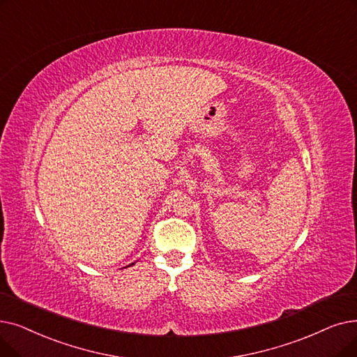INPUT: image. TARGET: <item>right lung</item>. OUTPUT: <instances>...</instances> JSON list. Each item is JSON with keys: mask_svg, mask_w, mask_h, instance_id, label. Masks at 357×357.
Instances as JSON below:
<instances>
[{"mask_svg": "<svg viewBox=\"0 0 357 357\" xmlns=\"http://www.w3.org/2000/svg\"><path fill=\"white\" fill-rule=\"evenodd\" d=\"M131 266H134V264H131Z\"/></svg>", "mask_w": 357, "mask_h": 357, "instance_id": "1", "label": "right lung"}]
</instances>
